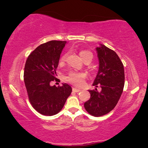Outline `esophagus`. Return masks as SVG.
I'll return each instance as SVG.
<instances>
[{"instance_id":"esophagus-1","label":"esophagus","mask_w":148,"mask_h":148,"mask_svg":"<svg viewBox=\"0 0 148 148\" xmlns=\"http://www.w3.org/2000/svg\"><path fill=\"white\" fill-rule=\"evenodd\" d=\"M73 91L75 92H81V90L76 88H73Z\"/></svg>"}]
</instances>
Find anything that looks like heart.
Here are the masks:
<instances>
[{
	"instance_id": "b5f03b06",
	"label": "heart",
	"mask_w": 148,
	"mask_h": 148,
	"mask_svg": "<svg viewBox=\"0 0 148 148\" xmlns=\"http://www.w3.org/2000/svg\"><path fill=\"white\" fill-rule=\"evenodd\" d=\"M67 54H64L60 58V64L63 63V62L65 61L66 59V57H67ZM79 55L81 58H82L83 60L86 59L88 58H90L91 59H92V52L88 51V50H82L79 52ZM86 77V73L83 72H79V71H71L68 74L67 77H66V80L68 81L69 82L71 83V84L75 85L77 86H80L83 84V83L84 82L85 78Z\"/></svg>"
}]
</instances>
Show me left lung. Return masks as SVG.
<instances>
[{
	"label": "left lung",
	"mask_w": 148,
	"mask_h": 148,
	"mask_svg": "<svg viewBox=\"0 0 148 148\" xmlns=\"http://www.w3.org/2000/svg\"><path fill=\"white\" fill-rule=\"evenodd\" d=\"M99 69L93 86L89 90L90 98L84 103L89 114L101 116L108 114L116 106L122 94L125 85L124 66L114 50L103 44L96 48ZM99 86L100 90H97Z\"/></svg>",
	"instance_id": "left-lung-1"
}]
</instances>
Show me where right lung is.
<instances>
[{
  "label": "right lung",
  "instance_id": "obj_1",
  "mask_svg": "<svg viewBox=\"0 0 148 148\" xmlns=\"http://www.w3.org/2000/svg\"><path fill=\"white\" fill-rule=\"evenodd\" d=\"M66 41L52 40L38 46L29 54L24 69V82L32 106L40 114L52 116L63 108L72 88L67 84L50 86L58 80L56 69Z\"/></svg>",
  "mask_w": 148,
  "mask_h": 148
}]
</instances>
